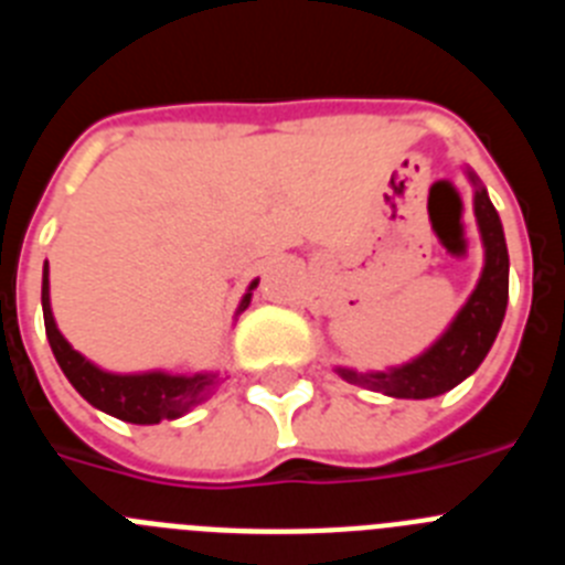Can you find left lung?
Wrapping results in <instances>:
<instances>
[{"mask_svg": "<svg viewBox=\"0 0 565 565\" xmlns=\"http://www.w3.org/2000/svg\"><path fill=\"white\" fill-rule=\"evenodd\" d=\"M469 178L476 183V217L483 248H487V263H483V274L472 297L467 299V306L458 311L452 326L430 351L422 353L413 362L393 367L387 373H356L339 367L342 379L396 398H433L452 391L469 373H476L478 364L483 362L498 331H501L503 313H507L509 254L501 217L487 198V189L478 183L472 172H469Z\"/></svg>", "mask_w": 565, "mask_h": 565, "instance_id": "left-lung-1", "label": "left lung"}]
</instances>
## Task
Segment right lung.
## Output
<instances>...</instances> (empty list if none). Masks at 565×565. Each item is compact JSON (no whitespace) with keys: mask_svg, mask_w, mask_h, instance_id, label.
<instances>
[{"mask_svg":"<svg viewBox=\"0 0 565 565\" xmlns=\"http://www.w3.org/2000/svg\"><path fill=\"white\" fill-rule=\"evenodd\" d=\"M257 288V279L252 282ZM252 288L239 302V311H246L248 299H252ZM42 311H44V331H47V342L53 348L58 367L70 384L87 398L93 407L109 413V416L121 418L129 424H158L167 418H181L189 413L198 402H203L209 391H212L214 376L198 373V376H172V373H135V376H118V373H107L96 364H89L78 351L70 348L67 339L58 333L56 319L50 311V282H47V263H44V279H42Z\"/></svg>","mask_w":565,"mask_h":565,"instance_id":"obj_1","label":"right lung"}]
</instances>
